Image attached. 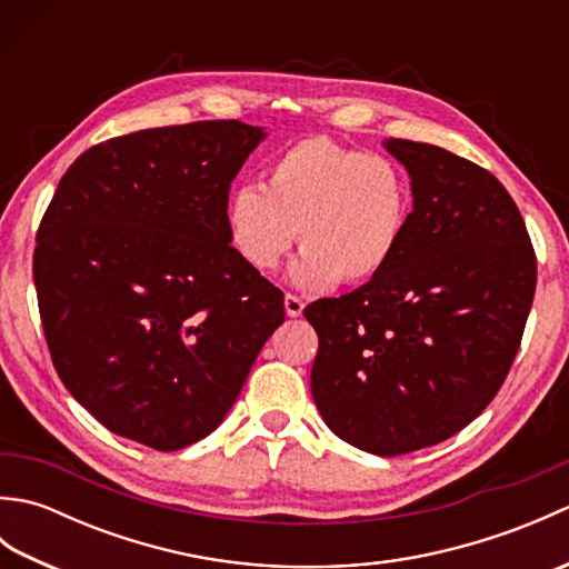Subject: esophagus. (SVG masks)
<instances>
[{"label":"esophagus","instance_id":"34e87169","mask_svg":"<svg viewBox=\"0 0 569 569\" xmlns=\"http://www.w3.org/2000/svg\"><path fill=\"white\" fill-rule=\"evenodd\" d=\"M283 306H286V316H288V318H300V316H303V308H306L303 298L288 293V296L283 298Z\"/></svg>","mask_w":569,"mask_h":569}]
</instances>
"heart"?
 I'll use <instances>...</instances> for the list:
<instances>
[{
  "mask_svg": "<svg viewBox=\"0 0 569 569\" xmlns=\"http://www.w3.org/2000/svg\"><path fill=\"white\" fill-rule=\"evenodd\" d=\"M413 212L406 171L379 153L330 139H303L281 151L263 186H244L227 202V234L251 269L273 271L303 247L288 278L306 291L367 283L386 271Z\"/></svg>",
  "mask_w": 569,
  "mask_h": 569,
  "instance_id": "obj_1",
  "label": "heart"
}]
</instances>
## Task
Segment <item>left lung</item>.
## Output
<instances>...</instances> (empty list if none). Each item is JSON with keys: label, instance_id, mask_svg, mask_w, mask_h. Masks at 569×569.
Listing matches in <instances>:
<instances>
[{"label": "left lung", "instance_id": "obj_1", "mask_svg": "<svg viewBox=\"0 0 569 569\" xmlns=\"http://www.w3.org/2000/svg\"><path fill=\"white\" fill-rule=\"evenodd\" d=\"M413 212L393 261L303 316L318 332L310 391L359 450L438 445L497 396L536 293V251L513 198L485 168L432 143L383 141Z\"/></svg>", "mask_w": 569, "mask_h": 569}]
</instances>
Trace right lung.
Returning a JSON list of instances; mask_svg holds the SVG:
<instances>
[{
	"label": "right lung",
	"mask_w": 569,
	"mask_h": 569,
	"mask_svg": "<svg viewBox=\"0 0 569 569\" xmlns=\"http://www.w3.org/2000/svg\"><path fill=\"white\" fill-rule=\"evenodd\" d=\"M263 139L237 119L143 129L60 178L33 251L41 322L60 381L114 435L161 452L202 440L283 322L224 220Z\"/></svg>",
	"instance_id": "add662e5"
}]
</instances>
